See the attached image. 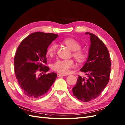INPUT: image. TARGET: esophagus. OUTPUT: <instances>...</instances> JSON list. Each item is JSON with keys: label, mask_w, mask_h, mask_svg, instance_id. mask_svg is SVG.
<instances>
[{"label": "esophagus", "mask_w": 125, "mask_h": 125, "mask_svg": "<svg viewBox=\"0 0 125 125\" xmlns=\"http://www.w3.org/2000/svg\"><path fill=\"white\" fill-rule=\"evenodd\" d=\"M58 77H62V76H65V74H58Z\"/></svg>", "instance_id": "34e87169"}]
</instances>
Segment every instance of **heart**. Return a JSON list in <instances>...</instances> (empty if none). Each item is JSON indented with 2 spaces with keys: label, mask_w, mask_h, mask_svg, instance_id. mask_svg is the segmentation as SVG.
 <instances>
[{
  "label": "heart",
  "mask_w": 125,
  "mask_h": 125,
  "mask_svg": "<svg viewBox=\"0 0 125 125\" xmlns=\"http://www.w3.org/2000/svg\"><path fill=\"white\" fill-rule=\"evenodd\" d=\"M63 43L73 51L72 55L79 62H83L86 58V54L84 51L81 49V44L76 39L67 38L63 40ZM57 49V46L52 43L47 49V54L53 56L55 54ZM74 61L72 59H58L53 63L52 69L54 71L61 73H66L71 68L74 66Z\"/></svg>",
  "instance_id": "b5f03b06"
}]
</instances>
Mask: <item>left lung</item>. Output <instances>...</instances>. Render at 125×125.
Segmentation results:
<instances>
[{
  "label": "left lung",
  "mask_w": 125,
  "mask_h": 125,
  "mask_svg": "<svg viewBox=\"0 0 125 125\" xmlns=\"http://www.w3.org/2000/svg\"><path fill=\"white\" fill-rule=\"evenodd\" d=\"M85 34L90 35L91 45L88 60L80 71L88 77L84 78L79 76L72 92L77 99L86 102L100 96L107 86L112 64L104 43L95 35L89 32Z\"/></svg>",
  "instance_id": "1"
}]
</instances>
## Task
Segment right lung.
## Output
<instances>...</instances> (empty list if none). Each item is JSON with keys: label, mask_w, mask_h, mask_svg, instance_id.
<instances>
[{"label": "right lung", "mask_w": 125, "mask_h": 125, "mask_svg": "<svg viewBox=\"0 0 125 125\" xmlns=\"http://www.w3.org/2000/svg\"><path fill=\"white\" fill-rule=\"evenodd\" d=\"M58 35L35 32L26 37L18 47L14 58V70L19 86L28 97L38 98L47 93L55 81V73H46L47 48Z\"/></svg>", "instance_id": "add662e5"}]
</instances>
